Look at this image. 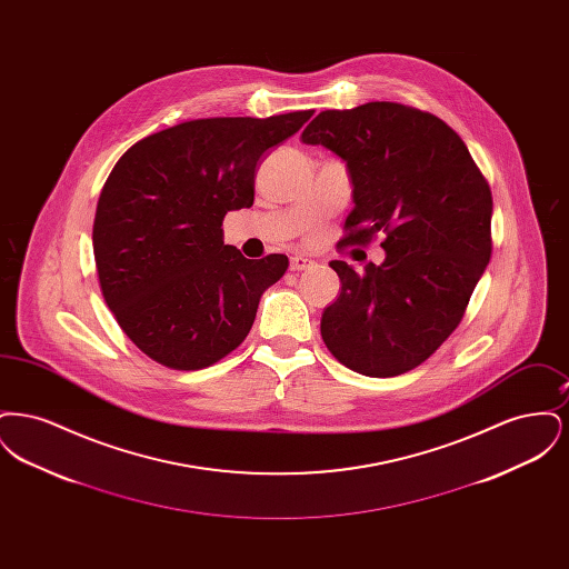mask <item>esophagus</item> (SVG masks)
Segmentation results:
<instances>
[{"label": "esophagus", "mask_w": 569, "mask_h": 569, "mask_svg": "<svg viewBox=\"0 0 569 569\" xmlns=\"http://www.w3.org/2000/svg\"><path fill=\"white\" fill-rule=\"evenodd\" d=\"M316 262L311 260V258H305V256H292L290 258V269L292 271H307V269H311Z\"/></svg>", "instance_id": "esophagus-1"}]
</instances>
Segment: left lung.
<instances>
[{
  "label": "left lung",
  "instance_id": "1",
  "mask_svg": "<svg viewBox=\"0 0 569 569\" xmlns=\"http://www.w3.org/2000/svg\"><path fill=\"white\" fill-rule=\"evenodd\" d=\"M346 162L350 234L381 232L386 258L358 274L343 260L339 298L322 313V339L356 373L395 378L452 335L490 260L492 196L460 136L435 114L369 102L325 110L300 134Z\"/></svg>",
  "mask_w": 569,
  "mask_h": 569
}]
</instances>
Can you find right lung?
<instances>
[{
	"label": "right lung",
	"instance_id": "right-lung-1",
	"mask_svg": "<svg viewBox=\"0 0 569 569\" xmlns=\"http://www.w3.org/2000/svg\"><path fill=\"white\" fill-rule=\"evenodd\" d=\"M311 114L196 119L142 138L114 163L93 256L110 311L149 358L196 371L243 343L288 258L247 260L223 243L221 221L253 204L256 166Z\"/></svg>",
	"mask_w": 569,
	"mask_h": 569
}]
</instances>
